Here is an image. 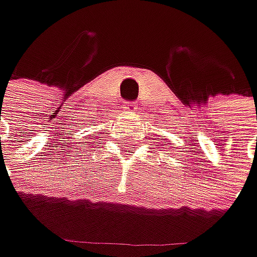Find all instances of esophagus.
Instances as JSON below:
<instances>
[{
    "mask_svg": "<svg viewBox=\"0 0 257 257\" xmlns=\"http://www.w3.org/2000/svg\"><path fill=\"white\" fill-rule=\"evenodd\" d=\"M123 109H125V110H132V109H134V103H126Z\"/></svg>",
    "mask_w": 257,
    "mask_h": 257,
    "instance_id": "1",
    "label": "esophagus"
}]
</instances>
